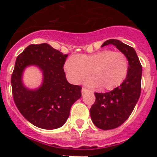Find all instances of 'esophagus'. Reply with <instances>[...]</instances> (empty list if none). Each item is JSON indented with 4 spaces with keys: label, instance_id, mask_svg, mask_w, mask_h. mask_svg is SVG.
Here are the masks:
<instances>
[{
    "label": "esophagus",
    "instance_id": "1",
    "mask_svg": "<svg viewBox=\"0 0 157 157\" xmlns=\"http://www.w3.org/2000/svg\"><path fill=\"white\" fill-rule=\"evenodd\" d=\"M86 92H87V90H86V89H85V88H82V90H81L82 95H84L85 93H86Z\"/></svg>",
    "mask_w": 157,
    "mask_h": 157
}]
</instances>
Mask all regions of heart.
I'll return each mask as SVG.
<instances>
[{"label":"heart","instance_id":"heart-1","mask_svg":"<svg viewBox=\"0 0 157 157\" xmlns=\"http://www.w3.org/2000/svg\"><path fill=\"white\" fill-rule=\"evenodd\" d=\"M64 69L69 80L79 84L86 82L89 87L110 91L119 86L127 77L129 62L124 54L105 49L91 55H76L65 61Z\"/></svg>","mask_w":157,"mask_h":157}]
</instances>
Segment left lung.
<instances>
[{
    "mask_svg": "<svg viewBox=\"0 0 157 157\" xmlns=\"http://www.w3.org/2000/svg\"><path fill=\"white\" fill-rule=\"evenodd\" d=\"M113 45L127 56L129 70L125 80L112 91L95 93L96 102L90 110L93 124L102 130L119 127L129 118L141 91L142 66L135 50L117 39H109L101 47Z\"/></svg>",
    "mask_w": 157,
    "mask_h": 157,
    "instance_id": "8db88e82",
    "label": "left lung"
}]
</instances>
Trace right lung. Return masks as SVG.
I'll list each match as a JSON object with an SVG mask.
<instances>
[{
    "label": "right lung",
    "instance_id": "right-lung-1",
    "mask_svg": "<svg viewBox=\"0 0 157 157\" xmlns=\"http://www.w3.org/2000/svg\"><path fill=\"white\" fill-rule=\"evenodd\" d=\"M67 55L47 43L30 45L17 58L11 77L13 96L17 109L33 125L42 129L61 128L67 121L73 104L81 97V86L68 83L64 71ZM42 72L43 82L29 89L22 80L26 67Z\"/></svg>",
    "mask_w": 157,
    "mask_h": 157
}]
</instances>
